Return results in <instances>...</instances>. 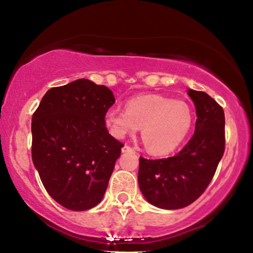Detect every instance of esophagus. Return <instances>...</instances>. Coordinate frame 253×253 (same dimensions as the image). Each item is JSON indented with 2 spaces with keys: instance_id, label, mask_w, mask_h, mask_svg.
Masks as SVG:
<instances>
[{
  "instance_id": "34e87169",
  "label": "esophagus",
  "mask_w": 253,
  "mask_h": 253,
  "mask_svg": "<svg viewBox=\"0 0 253 253\" xmlns=\"http://www.w3.org/2000/svg\"><path fill=\"white\" fill-rule=\"evenodd\" d=\"M122 152L123 153H128V152H134V149H132L130 146H128V145H125V146H124L123 148H122Z\"/></svg>"
}]
</instances>
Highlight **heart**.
<instances>
[{
    "mask_svg": "<svg viewBox=\"0 0 253 253\" xmlns=\"http://www.w3.org/2000/svg\"><path fill=\"white\" fill-rule=\"evenodd\" d=\"M193 113L185 101L162 95H142L126 102V111L110 108L104 122L111 135L124 138L140 127L143 142L153 155L175 151L186 138L193 124Z\"/></svg>",
    "mask_w": 253,
    "mask_h": 253,
    "instance_id": "1",
    "label": "heart"
}]
</instances>
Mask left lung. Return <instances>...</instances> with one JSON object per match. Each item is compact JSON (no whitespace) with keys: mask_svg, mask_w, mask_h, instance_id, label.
Returning a JSON list of instances; mask_svg holds the SVG:
<instances>
[{"mask_svg":"<svg viewBox=\"0 0 253 253\" xmlns=\"http://www.w3.org/2000/svg\"><path fill=\"white\" fill-rule=\"evenodd\" d=\"M196 116L194 135L176 155L161 160L139 158L138 185L154 207L185 208L207 190L224 153V111L203 91L188 89Z\"/></svg>","mask_w":253,"mask_h":253,"instance_id":"obj_1","label":"left lung"}]
</instances>
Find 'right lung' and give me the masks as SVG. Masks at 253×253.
Returning a JSON list of instances; mask_svg holds the SVG:
<instances>
[{
    "label": "right lung",
    "mask_w": 253,
    "mask_h": 253,
    "mask_svg": "<svg viewBox=\"0 0 253 253\" xmlns=\"http://www.w3.org/2000/svg\"><path fill=\"white\" fill-rule=\"evenodd\" d=\"M113 91L88 79L49 89L32 116V161L55 202L84 211L104 198L124 144L105 125Z\"/></svg>",
    "instance_id": "right-lung-1"
}]
</instances>
